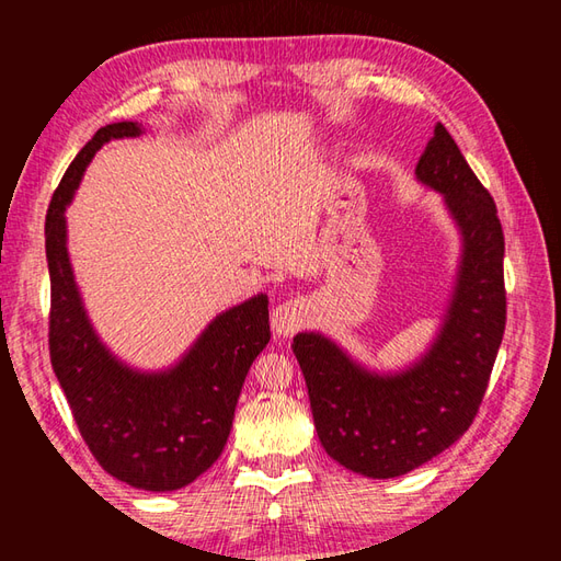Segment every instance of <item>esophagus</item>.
Returning <instances> with one entry per match:
<instances>
[{
    "mask_svg": "<svg viewBox=\"0 0 561 561\" xmlns=\"http://www.w3.org/2000/svg\"><path fill=\"white\" fill-rule=\"evenodd\" d=\"M306 306L299 299L284 301L272 311V332L277 337H291L294 332H299L306 323Z\"/></svg>",
    "mask_w": 561,
    "mask_h": 561,
    "instance_id": "obj_1",
    "label": "esophagus"
}]
</instances>
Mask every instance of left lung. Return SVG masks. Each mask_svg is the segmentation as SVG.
Segmentation results:
<instances>
[{
  "label": "left lung",
  "mask_w": 561,
  "mask_h": 561,
  "mask_svg": "<svg viewBox=\"0 0 561 561\" xmlns=\"http://www.w3.org/2000/svg\"><path fill=\"white\" fill-rule=\"evenodd\" d=\"M414 173L444 195L462 238L456 287L432 347L404 371L376 374L320 332H299L291 344L320 444L332 460L374 480L420 468L468 432L506 328L502 221L440 123Z\"/></svg>",
  "instance_id": "8db88e82"
}]
</instances>
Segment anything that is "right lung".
Masks as SVG:
<instances>
[{"instance_id": "right-lung-1", "label": "right lung", "mask_w": 561, "mask_h": 561, "mask_svg": "<svg viewBox=\"0 0 561 561\" xmlns=\"http://www.w3.org/2000/svg\"><path fill=\"white\" fill-rule=\"evenodd\" d=\"M139 135L137 123L101 127L53 195L45 217L50 362L101 468L137 490L173 492L221 456L248 368L270 342V301L257 294L219 313L165 371L129 368L99 340L71 272L65 209L93 153L105 141Z\"/></svg>"}]
</instances>
